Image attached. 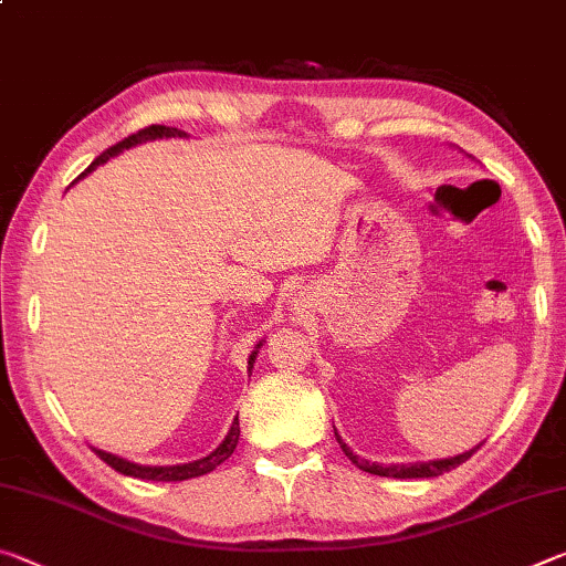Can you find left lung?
<instances>
[{
  "instance_id": "left-lung-1",
  "label": "left lung",
  "mask_w": 566,
  "mask_h": 566,
  "mask_svg": "<svg viewBox=\"0 0 566 566\" xmlns=\"http://www.w3.org/2000/svg\"><path fill=\"white\" fill-rule=\"evenodd\" d=\"M337 434V432H334ZM337 442L342 444V452L352 459V464H357L361 472H369V474H379V476H395V479H419V476H439L449 472V469H457L459 464H464L469 457H472L476 449L472 452H464L459 457L452 459H437V462H421V464H389V467H381L375 462H367V459H359L357 454L352 452V449L342 442L339 434H337Z\"/></svg>"
}]
</instances>
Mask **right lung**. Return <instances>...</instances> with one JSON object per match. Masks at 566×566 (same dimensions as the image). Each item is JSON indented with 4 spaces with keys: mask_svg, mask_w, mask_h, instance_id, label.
I'll return each instance as SVG.
<instances>
[{
    "mask_svg": "<svg viewBox=\"0 0 566 566\" xmlns=\"http://www.w3.org/2000/svg\"><path fill=\"white\" fill-rule=\"evenodd\" d=\"M161 137H185V132H179L177 127H161V124H151V127L139 129L137 134H129V137H124L117 145L104 149L102 155L92 161V165L82 171L80 177H87L92 169H97L104 161L117 157L119 151L129 149L134 145H142V142H149V139H161ZM256 349H260V344H256ZM256 352H252V357H249V367L254 364ZM239 442V417L234 419L232 429H229V434L224 437V442L219 444L212 454L205 457V459H197V462H189V464H177V467H142V464H134L127 462V459H119L109 452H102V449H94L97 457L102 462H107L112 469H117L119 474H127L134 479H149V482H181V479H191V476H202L214 472V469L224 462V459L232 457V452L237 449Z\"/></svg>",
    "mask_w": 566,
    "mask_h": 566,
    "instance_id": "add662e5",
    "label": "right lung"
}]
</instances>
